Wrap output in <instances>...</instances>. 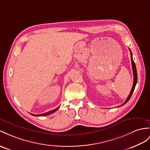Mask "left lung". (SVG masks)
<instances>
[{
  "label": "left lung",
  "mask_w": 150,
  "mask_h": 150,
  "mask_svg": "<svg viewBox=\"0 0 150 150\" xmlns=\"http://www.w3.org/2000/svg\"><path fill=\"white\" fill-rule=\"evenodd\" d=\"M130 50V49H129ZM130 55H131V60H132V70H133V74H134V83H133V86L132 88V90L130 91V93L129 94V96H128L127 98L126 99L125 102L123 104H122L121 105H119V106H122V105H123L124 104H125L129 100V99L130 98L131 96H132V95L134 92V89H135V87H136V85L137 84V69H136V65H135L134 62L133 60V58H132V53L130 51Z\"/></svg>",
  "instance_id": "obj_1"
}]
</instances>
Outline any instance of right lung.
Wrapping results in <instances>:
<instances>
[{
    "label": "right lung",
    "mask_w": 150,
    "mask_h": 150,
    "mask_svg": "<svg viewBox=\"0 0 150 150\" xmlns=\"http://www.w3.org/2000/svg\"><path fill=\"white\" fill-rule=\"evenodd\" d=\"M59 108H60V106L58 107V108H56V109H53V110H52V111H48V112H45V113H43V114H41V115H34V114H31V113H30V114H31L32 115H33V116H47V115H48L52 114V113H53V112H55Z\"/></svg>",
    "instance_id": "1"
}]
</instances>
